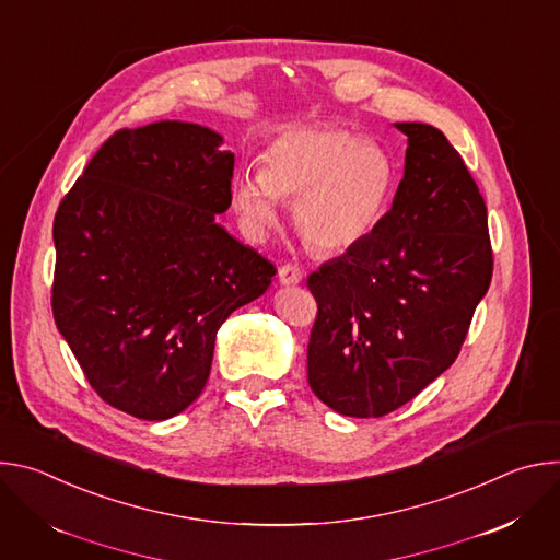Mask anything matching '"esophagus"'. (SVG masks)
<instances>
[{
	"mask_svg": "<svg viewBox=\"0 0 560 560\" xmlns=\"http://www.w3.org/2000/svg\"><path fill=\"white\" fill-rule=\"evenodd\" d=\"M301 279H303V272H301L296 266L285 264V266L279 268V283H283V285H296V283H301Z\"/></svg>",
	"mask_w": 560,
	"mask_h": 560,
	"instance_id": "obj_1",
	"label": "esophagus"
}]
</instances>
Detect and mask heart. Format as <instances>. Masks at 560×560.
<instances>
[{
    "label": "heart",
    "instance_id": "1",
    "mask_svg": "<svg viewBox=\"0 0 560 560\" xmlns=\"http://www.w3.org/2000/svg\"><path fill=\"white\" fill-rule=\"evenodd\" d=\"M394 182L378 143L337 128H292L266 148L257 175L232 179L230 203L253 242H266L285 201L314 250L343 253L383 219Z\"/></svg>",
    "mask_w": 560,
    "mask_h": 560
}]
</instances>
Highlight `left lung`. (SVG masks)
Masks as SVG:
<instances>
[{
    "label": "left lung",
    "mask_w": 560,
    "mask_h": 560,
    "mask_svg": "<svg viewBox=\"0 0 560 560\" xmlns=\"http://www.w3.org/2000/svg\"><path fill=\"white\" fill-rule=\"evenodd\" d=\"M394 126L408 150L392 208L307 277V383L357 419L406 406L454 363L494 266L488 208L456 148L430 124Z\"/></svg>",
    "instance_id": "8db88e82"
}]
</instances>
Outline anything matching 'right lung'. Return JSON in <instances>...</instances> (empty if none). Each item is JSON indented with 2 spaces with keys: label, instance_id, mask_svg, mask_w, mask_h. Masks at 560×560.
I'll return each instance as SVG.
<instances>
[{
  "label": "right lung",
  "instance_id": "right-lung-1",
  "mask_svg": "<svg viewBox=\"0 0 560 560\" xmlns=\"http://www.w3.org/2000/svg\"><path fill=\"white\" fill-rule=\"evenodd\" d=\"M188 121L117 130L52 223L57 330L104 401L166 421L201 394L225 318L277 268L217 223L234 154Z\"/></svg>",
  "mask_w": 560,
  "mask_h": 560
}]
</instances>
